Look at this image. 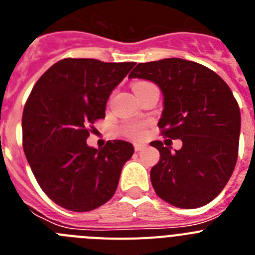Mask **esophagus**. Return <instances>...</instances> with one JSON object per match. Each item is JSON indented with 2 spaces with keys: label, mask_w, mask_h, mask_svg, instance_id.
I'll list each match as a JSON object with an SVG mask.
<instances>
[{
  "label": "esophagus",
  "mask_w": 255,
  "mask_h": 255,
  "mask_svg": "<svg viewBox=\"0 0 255 255\" xmlns=\"http://www.w3.org/2000/svg\"><path fill=\"white\" fill-rule=\"evenodd\" d=\"M144 148H145V145H144V144H140V143H135L134 144L135 152H140V150H143Z\"/></svg>",
  "instance_id": "34e87169"
}]
</instances>
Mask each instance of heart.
<instances>
[{
    "label": "heart",
    "instance_id": "b5f03b06",
    "mask_svg": "<svg viewBox=\"0 0 255 255\" xmlns=\"http://www.w3.org/2000/svg\"><path fill=\"white\" fill-rule=\"evenodd\" d=\"M150 85H154L149 82H136L132 84V91H134L135 96H138L143 89L150 87ZM124 135L129 136L132 139H139L143 135L144 132V124L143 123H128L123 126L121 129Z\"/></svg>",
    "mask_w": 255,
    "mask_h": 255
}]
</instances>
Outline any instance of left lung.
Instances as JSON below:
<instances>
[{
  "instance_id": "1",
  "label": "left lung",
  "mask_w": 255,
  "mask_h": 255,
  "mask_svg": "<svg viewBox=\"0 0 255 255\" xmlns=\"http://www.w3.org/2000/svg\"><path fill=\"white\" fill-rule=\"evenodd\" d=\"M129 78L161 88V134L182 141L175 152L159 140L150 143L161 155L150 170L153 189L179 208L206 206L226 186L238 161L242 119L233 92L215 71L182 58L138 64Z\"/></svg>"
}]
</instances>
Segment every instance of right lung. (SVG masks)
Here are the masks:
<instances>
[{
    "label": "right lung",
    "instance_id": "obj_1",
    "mask_svg": "<svg viewBox=\"0 0 255 255\" xmlns=\"http://www.w3.org/2000/svg\"><path fill=\"white\" fill-rule=\"evenodd\" d=\"M135 62L64 58L38 79L22 111V148L42 190L73 212L98 208L114 197L123 166L134 153L125 140L88 147L93 124Z\"/></svg>",
    "mask_w": 255,
    "mask_h": 255
}]
</instances>
